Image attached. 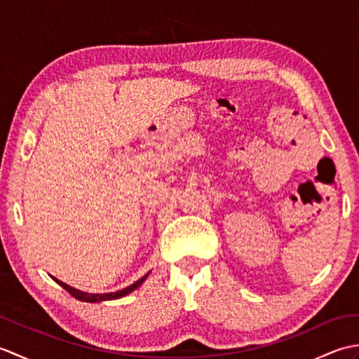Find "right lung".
Here are the masks:
<instances>
[{"label": "right lung", "instance_id": "add662e5", "mask_svg": "<svg viewBox=\"0 0 359 359\" xmlns=\"http://www.w3.org/2000/svg\"><path fill=\"white\" fill-rule=\"evenodd\" d=\"M148 274H149V273H147L142 279H139L137 282H134V284H131V285L126 287V288H123V290H118V292H114V293H103V294H100V293H85V292H80V290H77V288H74V287H71V285L65 284V282L58 280L57 278H53V280H55L58 285H62V287L66 290L67 293H71V294L75 297V299L83 301V302H102V301L118 299V297H123V296L129 294L131 292H134V290H135L137 287H140V285H142V282L148 278Z\"/></svg>", "mask_w": 359, "mask_h": 359}]
</instances>
